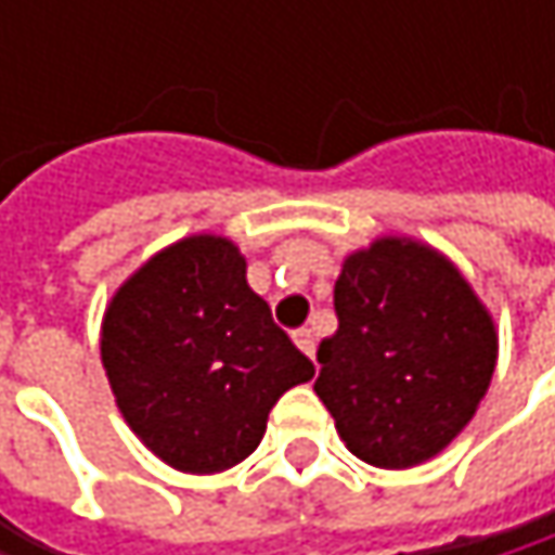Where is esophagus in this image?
Wrapping results in <instances>:
<instances>
[{"mask_svg": "<svg viewBox=\"0 0 555 555\" xmlns=\"http://www.w3.org/2000/svg\"><path fill=\"white\" fill-rule=\"evenodd\" d=\"M292 340H295V347H298L305 357L314 360V331H311V327H298V331L292 334Z\"/></svg>", "mask_w": 555, "mask_h": 555, "instance_id": "34e87169", "label": "esophagus"}]
</instances>
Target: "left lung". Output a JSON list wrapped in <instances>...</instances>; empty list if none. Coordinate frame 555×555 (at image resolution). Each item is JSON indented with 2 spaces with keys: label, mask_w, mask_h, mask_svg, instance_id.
<instances>
[{
  "label": "left lung",
  "mask_w": 555,
  "mask_h": 555,
  "mask_svg": "<svg viewBox=\"0 0 555 555\" xmlns=\"http://www.w3.org/2000/svg\"><path fill=\"white\" fill-rule=\"evenodd\" d=\"M337 334L318 347V398L347 450L411 469L476 417L499 363V331L476 288L430 244L376 237L344 257Z\"/></svg>",
  "instance_id": "1"
}]
</instances>
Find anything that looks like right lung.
<instances>
[{
  "instance_id": "add662e5",
  "label": "right lung",
  "mask_w": 555,
  "mask_h": 555,
  "mask_svg": "<svg viewBox=\"0 0 555 555\" xmlns=\"http://www.w3.org/2000/svg\"><path fill=\"white\" fill-rule=\"evenodd\" d=\"M115 404L167 466L211 476L247 460L282 391L314 366L247 285L241 247L189 234L118 285L99 334Z\"/></svg>"
}]
</instances>
